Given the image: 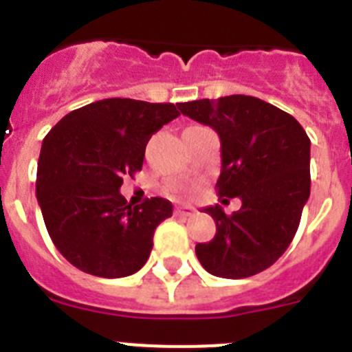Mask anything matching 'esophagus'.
Returning <instances> with one entry per match:
<instances>
[{"mask_svg":"<svg viewBox=\"0 0 352 352\" xmlns=\"http://www.w3.org/2000/svg\"><path fill=\"white\" fill-rule=\"evenodd\" d=\"M194 213L195 210L192 206H178L176 210H174V214L179 217V219H188V217H192Z\"/></svg>","mask_w":352,"mask_h":352,"instance_id":"1","label":"esophagus"}]
</instances>
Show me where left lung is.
Returning a JSON list of instances; mask_svg holds the SVG:
<instances>
[{"instance_id": "8db88e82", "label": "left lung", "mask_w": 352, "mask_h": 352, "mask_svg": "<svg viewBox=\"0 0 352 352\" xmlns=\"http://www.w3.org/2000/svg\"><path fill=\"white\" fill-rule=\"evenodd\" d=\"M185 116L220 138V197H238L232 214L204 208L217 223L210 243L195 245L199 263L222 278H247L287 250L310 197V139L291 114L247 95L179 104ZM227 201V199H223Z\"/></svg>"}]
</instances>
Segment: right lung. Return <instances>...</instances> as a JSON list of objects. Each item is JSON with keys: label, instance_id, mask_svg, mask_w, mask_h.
<instances>
[{"label": "right lung", "instance_id": "1", "mask_svg": "<svg viewBox=\"0 0 352 352\" xmlns=\"http://www.w3.org/2000/svg\"><path fill=\"white\" fill-rule=\"evenodd\" d=\"M174 104L105 98L68 113L42 142L36 201L52 243L80 272L121 278L139 272L167 199L126 204L123 176L142 169L146 144L178 118Z\"/></svg>", "mask_w": 352, "mask_h": 352}]
</instances>
